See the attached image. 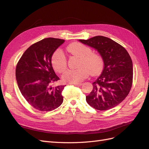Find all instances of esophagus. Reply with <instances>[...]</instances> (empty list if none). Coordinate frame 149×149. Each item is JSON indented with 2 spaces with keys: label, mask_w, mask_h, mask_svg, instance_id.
Masks as SVG:
<instances>
[{
  "label": "esophagus",
  "mask_w": 149,
  "mask_h": 149,
  "mask_svg": "<svg viewBox=\"0 0 149 149\" xmlns=\"http://www.w3.org/2000/svg\"><path fill=\"white\" fill-rule=\"evenodd\" d=\"M74 85L77 86H81L83 85V83H74Z\"/></svg>",
  "instance_id": "obj_1"
}]
</instances>
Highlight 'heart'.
Listing matches in <instances>:
<instances>
[{"instance_id":"obj_1","label":"heart","mask_w":149,"mask_h":149,"mask_svg":"<svg viewBox=\"0 0 149 149\" xmlns=\"http://www.w3.org/2000/svg\"><path fill=\"white\" fill-rule=\"evenodd\" d=\"M68 52L79 57L78 69L67 70L62 76V78L66 83H79L88 77L89 74L97 75L102 71L104 60L102 58L96 53H91L89 47L84 45L74 42L70 44L66 48ZM52 63L58 73L63 72L67 66L66 58L64 52L61 49H58L53 53L52 57Z\"/></svg>"}]
</instances>
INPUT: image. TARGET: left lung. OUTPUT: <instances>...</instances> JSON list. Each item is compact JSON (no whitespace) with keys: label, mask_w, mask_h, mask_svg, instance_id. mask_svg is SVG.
Returning a JSON list of instances; mask_svg holds the SVG:
<instances>
[{"label":"left lung","mask_w":149,"mask_h":149,"mask_svg":"<svg viewBox=\"0 0 149 149\" xmlns=\"http://www.w3.org/2000/svg\"><path fill=\"white\" fill-rule=\"evenodd\" d=\"M79 41L96 49L104 60L102 73L93 83L92 91L86 99L88 104L100 111L117 106L132 87L133 65L129 54L120 45L103 36Z\"/></svg>","instance_id":"left-lung-1"}]
</instances>
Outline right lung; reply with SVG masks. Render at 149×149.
<instances>
[{"mask_svg":"<svg viewBox=\"0 0 149 149\" xmlns=\"http://www.w3.org/2000/svg\"><path fill=\"white\" fill-rule=\"evenodd\" d=\"M64 40L47 38L33 44L24 53L16 67L18 87L30 104L41 111H50L63 101L65 86H53L59 77L52 64L53 53Z\"/></svg>","mask_w":149,"mask_h":149,"instance_id":"right-lung-1","label":"right lung"}]
</instances>
